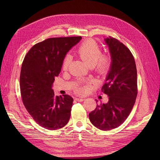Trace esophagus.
<instances>
[{
    "label": "esophagus",
    "instance_id": "34e87169",
    "mask_svg": "<svg viewBox=\"0 0 160 160\" xmlns=\"http://www.w3.org/2000/svg\"><path fill=\"white\" fill-rule=\"evenodd\" d=\"M76 100H77V101L82 102V101H83V100H84V98H76Z\"/></svg>",
    "mask_w": 160,
    "mask_h": 160
}]
</instances>
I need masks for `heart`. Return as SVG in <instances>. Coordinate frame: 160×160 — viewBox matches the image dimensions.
<instances>
[{"mask_svg": "<svg viewBox=\"0 0 160 160\" xmlns=\"http://www.w3.org/2000/svg\"><path fill=\"white\" fill-rule=\"evenodd\" d=\"M78 53L80 57L89 67H93L96 72L104 76L110 71L112 65V59L110 55L102 54V49L97 42L88 39L80 45L78 48ZM72 60L69 54H67L63 60L62 67L63 69L68 68ZM89 89L88 85H85L76 88V91L78 93L83 94Z\"/></svg>", "mask_w": 160, "mask_h": 160, "instance_id": "heart-1", "label": "heart"}]
</instances>
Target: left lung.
Here are the masks:
<instances>
[{"instance_id": "left-lung-1", "label": "left lung", "mask_w": 160, "mask_h": 160, "mask_svg": "<svg viewBox=\"0 0 160 160\" xmlns=\"http://www.w3.org/2000/svg\"><path fill=\"white\" fill-rule=\"evenodd\" d=\"M104 40L112 59L111 69L102 88L109 100L106 104H97L89 117L95 127L108 131L119 127L127 119L136 102L138 82L135 60L129 48L111 36Z\"/></svg>"}]
</instances>
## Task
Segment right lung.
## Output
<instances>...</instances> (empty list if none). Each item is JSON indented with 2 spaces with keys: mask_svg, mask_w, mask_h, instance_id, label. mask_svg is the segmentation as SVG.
Here are the masks:
<instances>
[{
  "mask_svg": "<svg viewBox=\"0 0 160 160\" xmlns=\"http://www.w3.org/2000/svg\"><path fill=\"white\" fill-rule=\"evenodd\" d=\"M81 36L52 38L33 45L25 56L20 74L22 102L39 125L49 130L63 128L69 121L73 98L56 96L52 89L67 52Z\"/></svg>",
  "mask_w": 160,
  "mask_h": 160,
  "instance_id": "1",
  "label": "right lung"
}]
</instances>
